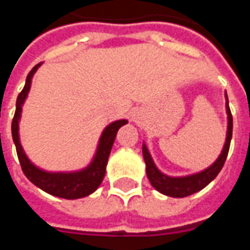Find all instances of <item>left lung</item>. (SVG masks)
Here are the masks:
<instances>
[{
  "label": "left lung",
  "instance_id": "left-lung-1",
  "mask_svg": "<svg viewBox=\"0 0 250 250\" xmlns=\"http://www.w3.org/2000/svg\"><path fill=\"white\" fill-rule=\"evenodd\" d=\"M225 109L228 115V128H226V138L224 147L221 150V154L214 162L210 165L209 167L201 170L198 173L188 174V175H181V177H171L167 174L162 173L152 159L151 154L147 148L146 143L143 142L142 151H143V158L146 163V174L147 178L152 185V188L158 190L159 193L165 194L167 197H174V198H184L188 195L197 193L199 190L206 188L213 179L218 175L221 168L224 166V163L229 152V146L231 141V131H233V118H231L230 108H229V100L228 95L225 92Z\"/></svg>",
  "mask_w": 250,
  "mask_h": 250
}]
</instances>
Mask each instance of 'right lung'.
I'll use <instances>...</instances> for the list:
<instances>
[{
	"instance_id": "obj_1",
	"label": "right lung",
	"mask_w": 250,
	"mask_h": 250,
	"mask_svg": "<svg viewBox=\"0 0 250 250\" xmlns=\"http://www.w3.org/2000/svg\"><path fill=\"white\" fill-rule=\"evenodd\" d=\"M41 64L42 62L33 66V69L28 73L24 89L20 92L17 102H16V114H14L13 122H12V136H13V142L16 145L19 161L21 163L25 177L37 188L44 190L45 193L65 199L84 198L89 194H92L103 182L109 152L114 145L116 134L122 125L128 123V120L119 119L111 122L102 131V135L99 138L98 146H96V151L93 154L89 165H87L85 167L80 168V170H73V171H48V170L36 166L35 163L28 158L26 152L22 148L21 141H20V120H21V114H22V105H24L30 91L32 79L35 76L37 69L41 66Z\"/></svg>"
}]
</instances>
